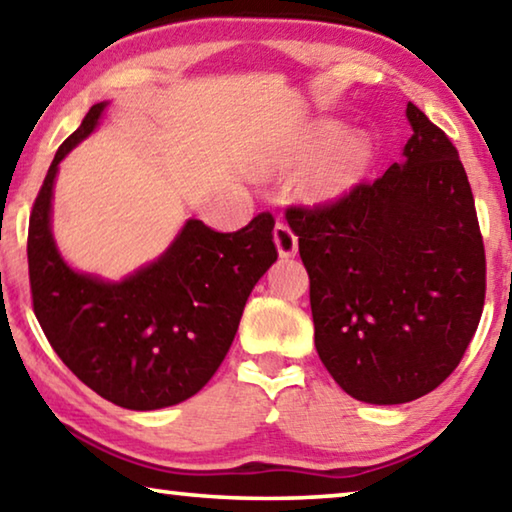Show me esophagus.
Returning <instances> with one entry per match:
<instances>
[{
  "label": "esophagus",
  "instance_id": "1",
  "mask_svg": "<svg viewBox=\"0 0 512 512\" xmlns=\"http://www.w3.org/2000/svg\"><path fill=\"white\" fill-rule=\"evenodd\" d=\"M273 241L278 246L280 257H294L298 253V237L287 223H278L273 230Z\"/></svg>",
  "mask_w": 512,
  "mask_h": 512
}]
</instances>
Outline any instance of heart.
Instances as JSON below:
<instances>
[{"label": "heart", "instance_id": "1", "mask_svg": "<svg viewBox=\"0 0 512 512\" xmlns=\"http://www.w3.org/2000/svg\"><path fill=\"white\" fill-rule=\"evenodd\" d=\"M337 127L330 123L316 125L300 136L289 148L273 157L269 170H287L305 164L316 152L335 139ZM371 164V143L364 134H348L321 152L310 173L300 182V193L310 202H332L344 198L367 173Z\"/></svg>", "mask_w": 512, "mask_h": 512}]
</instances>
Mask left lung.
Wrapping results in <instances>:
<instances>
[{
  "label": "left lung",
  "mask_w": 512,
  "mask_h": 512,
  "mask_svg": "<svg viewBox=\"0 0 512 512\" xmlns=\"http://www.w3.org/2000/svg\"><path fill=\"white\" fill-rule=\"evenodd\" d=\"M403 164L328 205L287 207L314 344L353 399L415 401L458 367L485 303V248L458 150L408 102Z\"/></svg>",
  "instance_id": "8db88e82"
}]
</instances>
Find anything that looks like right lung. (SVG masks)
<instances>
[{"instance_id": "obj_1", "label": "right lung", "mask_w": 512, "mask_h": 512, "mask_svg": "<svg viewBox=\"0 0 512 512\" xmlns=\"http://www.w3.org/2000/svg\"><path fill=\"white\" fill-rule=\"evenodd\" d=\"M104 102L56 150L29 218L36 319L63 364L111 403L157 410L198 394L221 367L250 291L278 259L275 218L237 232L191 218L164 255L123 282L72 271L54 246L50 207L59 161L93 132Z\"/></svg>"}]
</instances>
